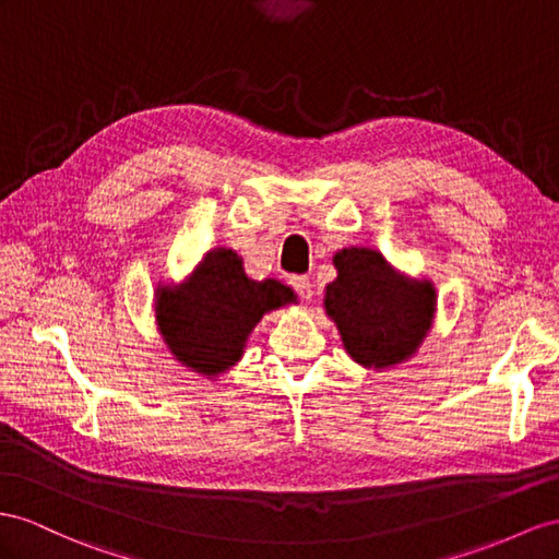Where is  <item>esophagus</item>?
<instances>
[{"label": "esophagus", "mask_w": 559, "mask_h": 559, "mask_svg": "<svg viewBox=\"0 0 559 559\" xmlns=\"http://www.w3.org/2000/svg\"><path fill=\"white\" fill-rule=\"evenodd\" d=\"M290 285L295 288V293L305 299V302H311L313 290H311V281L307 276H293Z\"/></svg>", "instance_id": "34e87169"}]
</instances>
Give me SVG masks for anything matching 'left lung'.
<instances>
[{
  "label": "left lung",
  "instance_id": "8db88e82",
  "mask_svg": "<svg viewBox=\"0 0 559 559\" xmlns=\"http://www.w3.org/2000/svg\"><path fill=\"white\" fill-rule=\"evenodd\" d=\"M333 264L323 307L352 359L382 370L416 356L437 311L432 281L404 276L373 248H342Z\"/></svg>",
  "mask_w": 559,
  "mask_h": 559
}]
</instances>
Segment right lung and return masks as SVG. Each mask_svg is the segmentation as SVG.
<instances>
[{"label":"right lung","mask_w":559,"mask_h":559,"mask_svg":"<svg viewBox=\"0 0 559 559\" xmlns=\"http://www.w3.org/2000/svg\"><path fill=\"white\" fill-rule=\"evenodd\" d=\"M297 302L281 281H252L242 257L231 248H214L179 285H157V333L175 359L207 380L234 368L264 313Z\"/></svg>","instance_id":"right-lung-1"}]
</instances>
